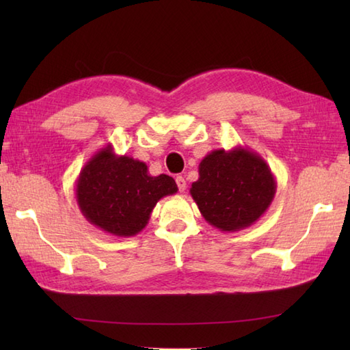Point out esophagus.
Listing matches in <instances>:
<instances>
[{
	"label": "esophagus",
	"instance_id": "34e87169",
	"mask_svg": "<svg viewBox=\"0 0 350 350\" xmlns=\"http://www.w3.org/2000/svg\"><path fill=\"white\" fill-rule=\"evenodd\" d=\"M176 183H177V188H179V191L185 192V189H187V180H185L182 176L176 177Z\"/></svg>",
	"mask_w": 350,
	"mask_h": 350
}]
</instances>
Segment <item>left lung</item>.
Segmentation results:
<instances>
[{
	"mask_svg": "<svg viewBox=\"0 0 350 350\" xmlns=\"http://www.w3.org/2000/svg\"><path fill=\"white\" fill-rule=\"evenodd\" d=\"M203 218L221 232H239L254 224L269 209L277 180L266 161L248 147L217 148L198 165V180L191 185Z\"/></svg>",
	"mask_w": 350,
	"mask_h": 350,
	"instance_id": "obj_1",
	"label": "left lung"
}]
</instances>
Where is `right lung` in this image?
<instances>
[{
  "mask_svg": "<svg viewBox=\"0 0 350 350\" xmlns=\"http://www.w3.org/2000/svg\"><path fill=\"white\" fill-rule=\"evenodd\" d=\"M176 192L173 177L150 176L144 162L116 154L111 144L85 162L75 188L77 203L85 219L118 237L138 234L147 226L156 203Z\"/></svg>",
  "mask_w": 350,
  "mask_h": 350,
  "instance_id": "obj_1",
  "label": "right lung"
}]
</instances>
